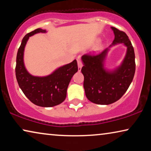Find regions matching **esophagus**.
I'll return each instance as SVG.
<instances>
[{"instance_id":"34e87169","label":"esophagus","mask_w":151,"mask_h":151,"mask_svg":"<svg viewBox=\"0 0 151 151\" xmlns=\"http://www.w3.org/2000/svg\"><path fill=\"white\" fill-rule=\"evenodd\" d=\"M78 71H81L82 66H83V63H82V62L80 60H78Z\"/></svg>"}]
</instances>
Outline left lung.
<instances>
[{"label": "left lung", "instance_id": "1", "mask_svg": "<svg viewBox=\"0 0 151 151\" xmlns=\"http://www.w3.org/2000/svg\"><path fill=\"white\" fill-rule=\"evenodd\" d=\"M115 35L113 45L122 43L127 51L122 65L113 71L104 67L109 48L97 55L82 56L84 66V88L88 100L98 104H110L119 100L129 88L135 72V52L131 42L125 32L111 27Z\"/></svg>", "mask_w": 151, "mask_h": 151}]
</instances>
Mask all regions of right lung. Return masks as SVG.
Returning <instances> with one entry per match:
<instances>
[{"mask_svg":"<svg viewBox=\"0 0 151 151\" xmlns=\"http://www.w3.org/2000/svg\"><path fill=\"white\" fill-rule=\"evenodd\" d=\"M46 30L36 29L28 33L22 39L16 56V77L20 88L32 103L39 106L51 107L61 104L67 96V90L72 77L78 71L76 60L59 67L45 77L32 76L24 65V49L29 38Z\"/></svg>","mask_w":151,"mask_h":151,"instance_id":"right-lung-1","label":"right lung"}]
</instances>
